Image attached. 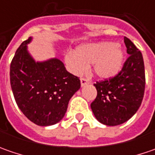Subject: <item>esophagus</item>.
<instances>
[{"instance_id":"esophagus-1","label":"esophagus","mask_w":155,"mask_h":155,"mask_svg":"<svg viewBox=\"0 0 155 155\" xmlns=\"http://www.w3.org/2000/svg\"><path fill=\"white\" fill-rule=\"evenodd\" d=\"M80 82H81V86L84 87V85H86L89 84V81L85 79V78H81L80 79Z\"/></svg>"}]
</instances>
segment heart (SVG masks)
Masks as SVG:
<instances>
[{
    "label": "heart",
    "instance_id": "obj_1",
    "mask_svg": "<svg viewBox=\"0 0 155 155\" xmlns=\"http://www.w3.org/2000/svg\"><path fill=\"white\" fill-rule=\"evenodd\" d=\"M64 59L68 70L73 74H83L88 64H92L94 74L101 79H108L121 71L124 51L116 42L104 41L80 45L75 52L67 51Z\"/></svg>",
    "mask_w": 155,
    "mask_h": 155
}]
</instances>
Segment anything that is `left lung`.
<instances>
[{"mask_svg":"<svg viewBox=\"0 0 155 155\" xmlns=\"http://www.w3.org/2000/svg\"><path fill=\"white\" fill-rule=\"evenodd\" d=\"M129 57L114 78L94 84L97 96L91 107L97 120L107 126L127 122L140 108L145 91V68L141 52L124 37Z\"/></svg>","mask_w":155,"mask_h":155,"instance_id":"8db88e82","label":"left lung"}]
</instances>
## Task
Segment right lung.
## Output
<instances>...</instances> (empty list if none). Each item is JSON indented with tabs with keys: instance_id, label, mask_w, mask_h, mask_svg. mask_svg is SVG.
<instances>
[{
	"instance_id": "1",
	"label": "right lung",
	"mask_w": 155,
	"mask_h": 155,
	"mask_svg": "<svg viewBox=\"0 0 155 155\" xmlns=\"http://www.w3.org/2000/svg\"><path fill=\"white\" fill-rule=\"evenodd\" d=\"M31 40L32 37L21 43L11 62V88L19 109L31 122L50 126L64 116L80 80L56 58L36 62L27 50Z\"/></svg>"
}]
</instances>
